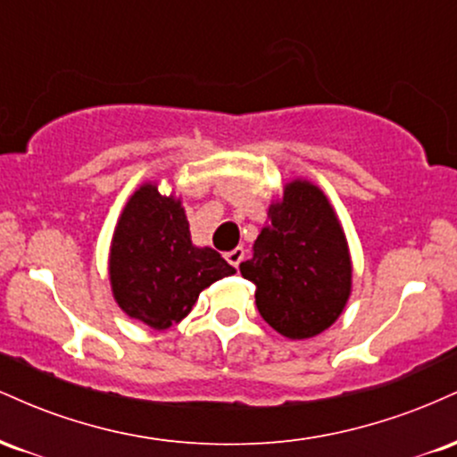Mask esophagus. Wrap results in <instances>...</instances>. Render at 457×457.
Segmentation results:
<instances>
[{
  "mask_svg": "<svg viewBox=\"0 0 457 457\" xmlns=\"http://www.w3.org/2000/svg\"><path fill=\"white\" fill-rule=\"evenodd\" d=\"M243 258H245V249H243V246H236V249L228 251V253H225V260H228L232 266H236V269H238V264H240V262H243Z\"/></svg>",
  "mask_w": 457,
  "mask_h": 457,
  "instance_id": "esophagus-1",
  "label": "esophagus"
}]
</instances>
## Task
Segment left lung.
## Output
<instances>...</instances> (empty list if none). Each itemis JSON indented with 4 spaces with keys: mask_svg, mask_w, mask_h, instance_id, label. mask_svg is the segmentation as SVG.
<instances>
[{
    "mask_svg": "<svg viewBox=\"0 0 457 457\" xmlns=\"http://www.w3.org/2000/svg\"><path fill=\"white\" fill-rule=\"evenodd\" d=\"M269 219L240 264L255 283L260 316L287 339L333 327L353 295V260L342 221L324 191L295 178L269 206Z\"/></svg>",
    "mask_w": 457,
    "mask_h": 457,
    "instance_id": "left-lung-1",
    "label": "left lung"
}]
</instances>
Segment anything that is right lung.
Returning <instances> with one entry per match:
<instances>
[{
    "instance_id": "add662e5",
    "label": "right lung",
    "mask_w": 457,
    "mask_h": 457,
    "mask_svg": "<svg viewBox=\"0 0 457 457\" xmlns=\"http://www.w3.org/2000/svg\"><path fill=\"white\" fill-rule=\"evenodd\" d=\"M236 269L191 240L182 197L144 182L124 204L109 246V283L118 307L154 330L188 316L199 292Z\"/></svg>"
}]
</instances>
